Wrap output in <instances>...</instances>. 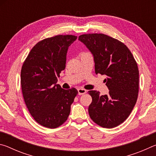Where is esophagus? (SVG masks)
Here are the masks:
<instances>
[{"instance_id": "obj_1", "label": "esophagus", "mask_w": 156, "mask_h": 156, "mask_svg": "<svg viewBox=\"0 0 156 156\" xmlns=\"http://www.w3.org/2000/svg\"><path fill=\"white\" fill-rule=\"evenodd\" d=\"M78 94H79V95L84 94H86V92H87V91L85 90V89H82V88L78 89Z\"/></svg>"}]
</instances>
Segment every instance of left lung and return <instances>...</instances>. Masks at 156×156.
<instances>
[{"instance_id": "1", "label": "left lung", "mask_w": 156, "mask_h": 156, "mask_svg": "<svg viewBox=\"0 0 156 156\" xmlns=\"http://www.w3.org/2000/svg\"><path fill=\"white\" fill-rule=\"evenodd\" d=\"M94 55L96 74L106 75L109 94L88 91L91 119L104 128L122 124L130 115L138 99L139 71L130 50L122 42L104 34H87L78 37Z\"/></svg>"}]
</instances>
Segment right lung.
Listing matches in <instances>:
<instances>
[{"mask_svg":"<svg viewBox=\"0 0 156 156\" xmlns=\"http://www.w3.org/2000/svg\"><path fill=\"white\" fill-rule=\"evenodd\" d=\"M77 39L73 35H57L37 43L23 62L20 84L30 114L44 127L55 129L66 122L78 92L63 89L56 84L65 69L68 47Z\"/></svg>","mask_w":156,"mask_h":156,"instance_id":"add662e5","label":"right lung"}]
</instances>
